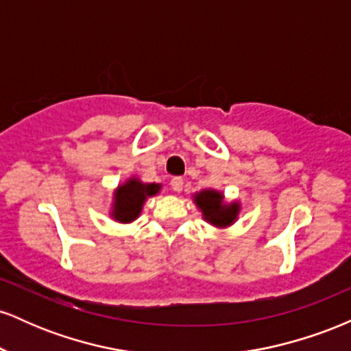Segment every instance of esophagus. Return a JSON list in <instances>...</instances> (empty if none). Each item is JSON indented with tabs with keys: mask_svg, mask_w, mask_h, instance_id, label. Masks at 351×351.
<instances>
[{
	"mask_svg": "<svg viewBox=\"0 0 351 351\" xmlns=\"http://www.w3.org/2000/svg\"><path fill=\"white\" fill-rule=\"evenodd\" d=\"M171 189L175 193H180L181 189H183V178H180V176H175V178L171 180Z\"/></svg>",
	"mask_w": 351,
	"mask_h": 351,
	"instance_id": "esophagus-1",
	"label": "esophagus"
}]
</instances>
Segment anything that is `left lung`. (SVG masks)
Instances as JSON below:
<instances>
[{
    "label": "left lung",
    "instance_id": "1",
    "mask_svg": "<svg viewBox=\"0 0 351 351\" xmlns=\"http://www.w3.org/2000/svg\"><path fill=\"white\" fill-rule=\"evenodd\" d=\"M195 203L203 211V217L211 223L213 226H229L236 221L237 213H239V204L223 203V195L215 191V189H203L195 196Z\"/></svg>",
    "mask_w": 351,
    "mask_h": 351
}]
</instances>
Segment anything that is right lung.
I'll return each instance as SVG.
<instances>
[{"mask_svg": "<svg viewBox=\"0 0 351 351\" xmlns=\"http://www.w3.org/2000/svg\"><path fill=\"white\" fill-rule=\"evenodd\" d=\"M160 191V184L150 183L145 184L136 178L128 180L122 186L117 188L115 199H114V219L120 223H130L138 217L145 199L148 196L156 195Z\"/></svg>", "mask_w": 351, "mask_h": 351, "instance_id": "obj_1", "label": "right lung"}]
</instances>
